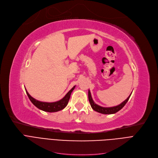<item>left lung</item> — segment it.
Instances as JSON below:
<instances>
[{
	"mask_svg": "<svg viewBox=\"0 0 158 158\" xmlns=\"http://www.w3.org/2000/svg\"><path fill=\"white\" fill-rule=\"evenodd\" d=\"M131 94H130V95L127 98V99L125 100L123 102H122L120 105H119L118 106H112V107H102L101 106L99 105H98L94 102L93 99L91 97V95L90 93V91H88V98H89V101L90 102V105L91 108L93 109L99 113L101 114H115L117 112H118L119 110H120L122 108L126 105V104L127 103V102L128 101L130 96H131Z\"/></svg>",
	"mask_w": 158,
	"mask_h": 158,
	"instance_id": "1",
	"label": "left lung"
}]
</instances>
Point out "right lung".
Listing matches in <instances>:
<instances>
[{"label":"right lung","mask_w":158,"mask_h":158,"mask_svg":"<svg viewBox=\"0 0 158 158\" xmlns=\"http://www.w3.org/2000/svg\"><path fill=\"white\" fill-rule=\"evenodd\" d=\"M74 88H75V86H74L73 88L68 92V93L66 94V95H65L62 99L56 102H42V101H37L36 99H34L33 97H32L29 94V93L27 92V90L25 91L27 95H28L30 101L36 107L39 108L40 110H42L45 112H55L61 110L63 109V108L66 107V106L67 105L69 102L70 94H71Z\"/></svg>","instance_id":"add662e5"}]
</instances>
